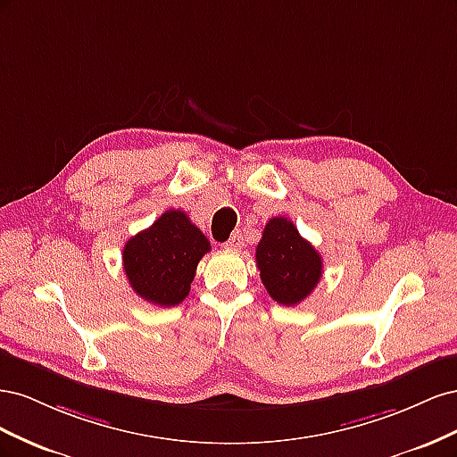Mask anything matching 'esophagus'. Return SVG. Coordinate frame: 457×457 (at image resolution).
Masks as SVG:
<instances>
[{
  "label": "esophagus",
  "mask_w": 457,
  "mask_h": 457,
  "mask_svg": "<svg viewBox=\"0 0 457 457\" xmlns=\"http://www.w3.org/2000/svg\"><path fill=\"white\" fill-rule=\"evenodd\" d=\"M227 250H230V252H238V250H242L244 247V238H242V232H234L232 237L223 244Z\"/></svg>",
  "instance_id": "34e87169"
}]
</instances>
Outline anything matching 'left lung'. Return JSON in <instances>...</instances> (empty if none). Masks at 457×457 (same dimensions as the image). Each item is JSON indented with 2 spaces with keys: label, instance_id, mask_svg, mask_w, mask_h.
<instances>
[{
  "label": "left lung",
  "instance_id": "left-lung-1",
  "mask_svg": "<svg viewBox=\"0 0 457 457\" xmlns=\"http://www.w3.org/2000/svg\"><path fill=\"white\" fill-rule=\"evenodd\" d=\"M255 262L269 295L286 307L307 299L322 278V255L286 217H272L265 225Z\"/></svg>",
  "mask_w": 457,
  "mask_h": 457
}]
</instances>
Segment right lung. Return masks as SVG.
<instances>
[{
  "mask_svg": "<svg viewBox=\"0 0 457 457\" xmlns=\"http://www.w3.org/2000/svg\"><path fill=\"white\" fill-rule=\"evenodd\" d=\"M212 250L181 210L162 213L123 245V270L133 292L158 307H175L190 292L200 259Z\"/></svg>",
  "mask_w": 457,
  "mask_h": 457,
  "instance_id": "1",
  "label": "right lung"
}]
</instances>
